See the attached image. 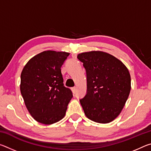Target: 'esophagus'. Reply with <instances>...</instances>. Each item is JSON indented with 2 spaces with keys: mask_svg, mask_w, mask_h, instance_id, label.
<instances>
[{
  "mask_svg": "<svg viewBox=\"0 0 151 151\" xmlns=\"http://www.w3.org/2000/svg\"><path fill=\"white\" fill-rule=\"evenodd\" d=\"M71 89H72L73 93L74 94H75V93H76V87H73V88H71Z\"/></svg>",
  "mask_w": 151,
  "mask_h": 151,
  "instance_id": "esophagus-1",
  "label": "esophagus"
}]
</instances>
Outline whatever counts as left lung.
Wrapping results in <instances>:
<instances>
[{"mask_svg":"<svg viewBox=\"0 0 151 151\" xmlns=\"http://www.w3.org/2000/svg\"><path fill=\"white\" fill-rule=\"evenodd\" d=\"M86 74V93L80 103L89 119L109 123L121 113L131 91L127 68L113 56L101 51L77 56Z\"/></svg>","mask_w":151,"mask_h":151,"instance_id":"left-lung-1","label":"left lung"}]
</instances>
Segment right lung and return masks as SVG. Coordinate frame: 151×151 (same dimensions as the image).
I'll list each match as a JSON object with an SVG mask.
<instances>
[{"instance_id": "add662e5", "label": "right lung", "mask_w": 151, "mask_h": 151, "mask_svg": "<svg viewBox=\"0 0 151 151\" xmlns=\"http://www.w3.org/2000/svg\"><path fill=\"white\" fill-rule=\"evenodd\" d=\"M69 53L47 50L32 57L20 75V92L25 105L36 121L55 123L65 116L73 98L64 86L61 66Z\"/></svg>"}]
</instances>
